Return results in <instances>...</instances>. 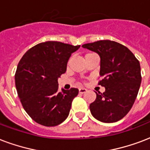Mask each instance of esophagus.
Instances as JSON below:
<instances>
[{"label":"esophagus","mask_w":150,"mask_h":150,"mask_svg":"<svg viewBox=\"0 0 150 150\" xmlns=\"http://www.w3.org/2000/svg\"><path fill=\"white\" fill-rule=\"evenodd\" d=\"M79 91L80 93H86V91H87V90H86V88H79Z\"/></svg>","instance_id":"34e87169"}]
</instances>
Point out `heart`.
<instances>
[{"mask_svg":"<svg viewBox=\"0 0 150 150\" xmlns=\"http://www.w3.org/2000/svg\"><path fill=\"white\" fill-rule=\"evenodd\" d=\"M89 54H90V53H89ZM86 55H88V54H86Z\"/></svg>","mask_w":150,"mask_h":150,"instance_id":"b5f03b06","label":"heart"}]
</instances>
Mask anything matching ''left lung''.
Segmentation results:
<instances>
[{"instance_id": "left-lung-1", "label": "left lung", "mask_w": 150, "mask_h": 150, "mask_svg": "<svg viewBox=\"0 0 150 150\" xmlns=\"http://www.w3.org/2000/svg\"><path fill=\"white\" fill-rule=\"evenodd\" d=\"M100 58L98 84L105 88L90 105L92 116L103 123H114L129 112L141 85L140 64L128 48L110 40L83 45Z\"/></svg>"}]
</instances>
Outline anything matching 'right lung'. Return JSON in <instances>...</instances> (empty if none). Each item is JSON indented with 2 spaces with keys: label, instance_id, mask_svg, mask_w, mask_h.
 Masks as SVG:
<instances>
[{
  "label": "right lung",
  "instance_id": "add662e5",
  "mask_svg": "<svg viewBox=\"0 0 150 150\" xmlns=\"http://www.w3.org/2000/svg\"><path fill=\"white\" fill-rule=\"evenodd\" d=\"M80 45L42 42L27 51L17 66L15 82L24 110L33 120L54 127L67 119L77 88L58 91V78L65 73L71 53Z\"/></svg>",
  "mask_w": 150,
  "mask_h": 150
}]
</instances>
